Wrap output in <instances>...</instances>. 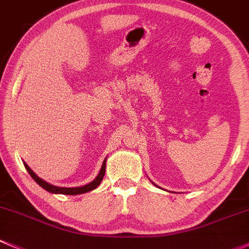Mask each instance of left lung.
I'll return each instance as SVG.
<instances>
[{
    "label": "left lung",
    "instance_id": "8db88e82",
    "mask_svg": "<svg viewBox=\"0 0 249 249\" xmlns=\"http://www.w3.org/2000/svg\"><path fill=\"white\" fill-rule=\"evenodd\" d=\"M152 183H153V182H152ZM153 184H155V186H157V184H156V183H153Z\"/></svg>",
    "mask_w": 249,
    "mask_h": 249
}]
</instances>
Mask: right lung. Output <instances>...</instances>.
Segmentation results:
<instances>
[{
    "label": "right lung",
    "mask_w": 249,
    "mask_h": 249,
    "mask_svg": "<svg viewBox=\"0 0 249 249\" xmlns=\"http://www.w3.org/2000/svg\"><path fill=\"white\" fill-rule=\"evenodd\" d=\"M106 164H107V158L104 160L103 164H102V168H101V170H99L98 175L96 176V178H94L93 181L89 182V183L85 184V186H80V187H57V186H53V184H50L49 182L43 180V178H40L39 176H38L37 174H36L35 171H33L32 169H31L30 166L24 162L25 168H26V170L29 171L31 178H32L33 180L37 182V183L39 184L42 188H44L45 191L50 192V193H53V194H67V196H78V194H84V193H87V192L96 189L97 187L101 184V182H102V180H103L104 175H106Z\"/></svg>",
    "instance_id": "add662e5"
}]
</instances>
